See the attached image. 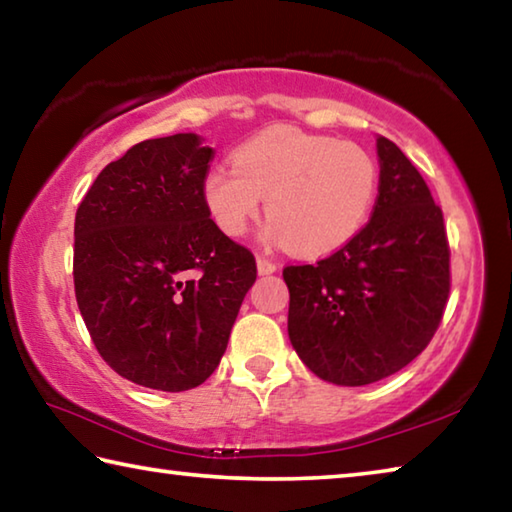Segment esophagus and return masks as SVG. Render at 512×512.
I'll use <instances>...</instances> for the list:
<instances>
[{
    "mask_svg": "<svg viewBox=\"0 0 512 512\" xmlns=\"http://www.w3.org/2000/svg\"><path fill=\"white\" fill-rule=\"evenodd\" d=\"M257 271L259 275H271L277 271V264L271 262L266 255H257Z\"/></svg>",
    "mask_w": 512,
    "mask_h": 512,
    "instance_id": "1",
    "label": "esophagus"
}]
</instances>
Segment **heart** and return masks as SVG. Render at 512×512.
Instances as JSON below:
<instances>
[{
    "label": "heart",
    "mask_w": 512,
    "mask_h": 512,
    "mask_svg": "<svg viewBox=\"0 0 512 512\" xmlns=\"http://www.w3.org/2000/svg\"><path fill=\"white\" fill-rule=\"evenodd\" d=\"M377 180L359 144L275 126L241 144L235 164L207 173L203 198L219 230L241 237L268 196L266 235L300 255H325L363 228Z\"/></svg>",
    "instance_id": "1"
}]
</instances>
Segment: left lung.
<instances>
[{"mask_svg":"<svg viewBox=\"0 0 512 512\" xmlns=\"http://www.w3.org/2000/svg\"><path fill=\"white\" fill-rule=\"evenodd\" d=\"M370 221L316 264H289V339L339 386H366L418 357L443 320L452 271L443 210L420 171L379 137Z\"/></svg>","mask_w":512,"mask_h":512,"instance_id":"left-lung-1","label":"left lung"}]
</instances>
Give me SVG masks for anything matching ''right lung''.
Wrapping results in <instances>:
<instances>
[{"mask_svg": "<svg viewBox=\"0 0 512 512\" xmlns=\"http://www.w3.org/2000/svg\"><path fill=\"white\" fill-rule=\"evenodd\" d=\"M214 151L194 133L144 140L94 180L74 221V291L94 348L133 384L201 386L228 348L255 255L210 219Z\"/></svg>", "mask_w": 512, "mask_h": 512, "instance_id": "obj_1", "label": "right lung"}]
</instances>
